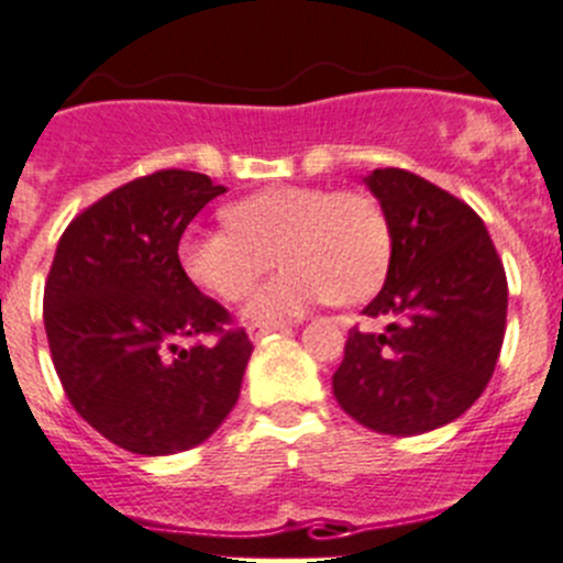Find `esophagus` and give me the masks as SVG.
Here are the masks:
<instances>
[{"instance_id": "1", "label": "esophagus", "mask_w": 563, "mask_h": 563, "mask_svg": "<svg viewBox=\"0 0 563 563\" xmlns=\"http://www.w3.org/2000/svg\"><path fill=\"white\" fill-rule=\"evenodd\" d=\"M287 323H282V321H271V323H251V327H247V334H251V340H260V338H265V334H271V332H276V329H285Z\"/></svg>"}]
</instances>
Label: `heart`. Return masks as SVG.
Returning <instances> with one entry per match:
<instances>
[{
    "label": "heart",
    "instance_id": "obj_1",
    "mask_svg": "<svg viewBox=\"0 0 563 563\" xmlns=\"http://www.w3.org/2000/svg\"><path fill=\"white\" fill-rule=\"evenodd\" d=\"M218 229H187L178 260L195 285L236 301L271 265L285 271L256 287L247 318L278 321L321 301L357 303L383 285L390 225L379 200L360 189L271 187L225 206Z\"/></svg>",
    "mask_w": 563,
    "mask_h": 563
}]
</instances>
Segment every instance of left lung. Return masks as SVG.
I'll list each match as a JSON object with an SVG mask.
<instances>
[{"mask_svg": "<svg viewBox=\"0 0 563 563\" xmlns=\"http://www.w3.org/2000/svg\"><path fill=\"white\" fill-rule=\"evenodd\" d=\"M388 214L385 287L363 309L385 332H349L332 376L338 405L385 435L450 424L481 399L497 365L508 278L472 206L399 167L365 178Z\"/></svg>", "mask_w": 563, "mask_h": 563, "instance_id": "obj_1", "label": "left lung"}]
</instances>
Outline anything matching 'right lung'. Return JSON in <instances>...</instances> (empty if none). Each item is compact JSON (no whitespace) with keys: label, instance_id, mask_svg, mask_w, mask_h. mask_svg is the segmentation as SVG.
Returning a JSON list of instances; mask_svg holds the SVG:
<instances>
[{"label":"right lung","instance_id":"right-lung-1","mask_svg":"<svg viewBox=\"0 0 563 563\" xmlns=\"http://www.w3.org/2000/svg\"><path fill=\"white\" fill-rule=\"evenodd\" d=\"M225 187L158 169L82 209L55 251L44 327L71 407L133 455H175L240 399L254 343L180 267L178 242Z\"/></svg>","mask_w":563,"mask_h":563}]
</instances>
